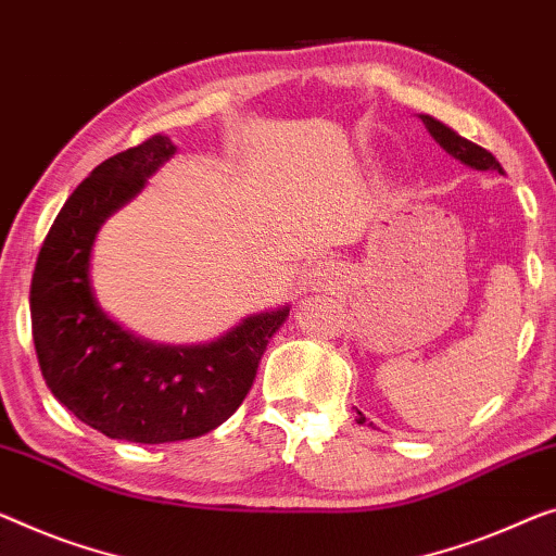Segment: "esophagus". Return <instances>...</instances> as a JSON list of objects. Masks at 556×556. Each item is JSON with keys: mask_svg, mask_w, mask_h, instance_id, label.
I'll list each match as a JSON object with an SVG mask.
<instances>
[{"mask_svg": "<svg viewBox=\"0 0 556 556\" xmlns=\"http://www.w3.org/2000/svg\"><path fill=\"white\" fill-rule=\"evenodd\" d=\"M334 277H337V267H334V262H329V260H319V262H314V264H312V269H309V285L327 289V287L331 285V279H334Z\"/></svg>", "mask_w": 556, "mask_h": 556, "instance_id": "1", "label": "esophagus"}]
</instances>
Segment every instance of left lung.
<instances>
[{
  "label": "left lung",
  "instance_id": "obj_1",
  "mask_svg": "<svg viewBox=\"0 0 556 556\" xmlns=\"http://www.w3.org/2000/svg\"><path fill=\"white\" fill-rule=\"evenodd\" d=\"M419 117H421V122H425V127H427L429 135L434 137V142H437L439 147H442L446 154H452L454 160H459L462 164H467V167L479 169V172L494 169V172L504 174V172H502V164L494 160L492 152H486V149H482L479 144H475V142H469V139L459 137L457 131L450 129V127H446V124H442L439 119L429 117V114H419ZM357 414H359L357 425H364V421H367V417H364L362 412H357ZM369 427H375V425H369Z\"/></svg>",
  "mask_w": 556,
  "mask_h": 556
}]
</instances>
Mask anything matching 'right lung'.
Segmentation results:
<instances>
[{
	"label": "right lung",
	"instance_id": "1",
	"mask_svg": "<svg viewBox=\"0 0 556 556\" xmlns=\"http://www.w3.org/2000/svg\"><path fill=\"white\" fill-rule=\"evenodd\" d=\"M174 152L169 137L154 135L94 167L56 214L29 289L47 387L87 427L139 444L194 439L227 421L289 314V306L252 314L194 346L144 342L106 317L89 279L97 231Z\"/></svg>",
	"mask_w": 556,
	"mask_h": 556
}]
</instances>
